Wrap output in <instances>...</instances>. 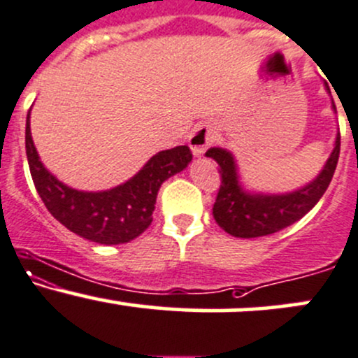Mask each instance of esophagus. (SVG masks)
<instances>
[{
  "label": "esophagus",
  "mask_w": 358,
  "mask_h": 358,
  "mask_svg": "<svg viewBox=\"0 0 358 358\" xmlns=\"http://www.w3.org/2000/svg\"><path fill=\"white\" fill-rule=\"evenodd\" d=\"M214 141L215 132L212 131L209 125H199V127L194 129L190 137H188V144H190V149L195 158L202 156Z\"/></svg>",
  "instance_id": "obj_1"
}]
</instances>
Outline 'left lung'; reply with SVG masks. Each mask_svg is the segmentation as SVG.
Instances as JSON below:
<instances>
[{"label": "left lung", "mask_w": 358, "mask_h": 358, "mask_svg": "<svg viewBox=\"0 0 358 358\" xmlns=\"http://www.w3.org/2000/svg\"><path fill=\"white\" fill-rule=\"evenodd\" d=\"M326 92L329 88L324 85ZM333 112H336L331 101ZM219 164L221 173V188L217 199L212 207V215L215 222L234 238H260L273 234L277 231L290 226L320 202L328 188L336 170L340 156V132L335 137V146L331 155L326 159L323 170L306 183L284 194H265V192L248 190L239 176L236 158L231 151L224 148H210L206 152Z\"/></svg>", "instance_id": "1"}]
</instances>
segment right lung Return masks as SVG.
<instances>
[{"label":"right lung","mask_w":358,"mask_h":358,"mask_svg":"<svg viewBox=\"0 0 358 358\" xmlns=\"http://www.w3.org/2000/svg\"><path fill=\"white\" fill-rule=\"evenodd\" d=\"M25 149L34 185L47 210L71 233L98 245H122L143 234L152 222L156 197L164 180L183 171L192 161L188 146L159 151L120 185L85 192L59 182L41 161L27 113Z\"/></svg>","instance_id":"add662e5"}]
</instances>
